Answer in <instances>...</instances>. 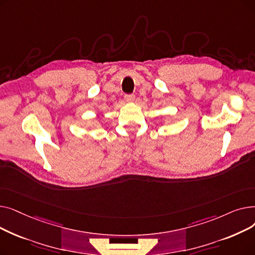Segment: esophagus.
I'll use <instances>...</instances> for the list:
<instances>
[{"label": "esophagus", "mask_w": 255, "mask_h": 255, "mask_svg": "<svg viewBox=\"0 0 255 255\" xmlns=\"http://www.w3.org/2000/svg\"><path fill=\"white\" fill-rule=\"evenodd\" d=\"M124 98H125V100H126V101L131 102V101L134 100L135 96H134V94H126V95L124 96Z\"/></svg>", "instance_id": "obj_1"}]
</instances>
